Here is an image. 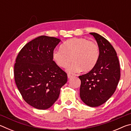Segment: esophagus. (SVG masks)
<instances>
[{
    "instance_id": "esophagus-1",
    "label": "esophagus",
    "mask_w": 131,
    "mask_h": 131,
    "mask_svg": "<svg viewBox=\"0 0 131 131\" xmlns=\"http://www.w3.org/2000/svg\"><path fill=\"white\" fill-rule=\"evenodd\" d=\"M73 77V75L71 74L70 73H68V77L69 79H70L71 77Z\"/></svg>"
}]
</instances>
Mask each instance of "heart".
Listing matches in <instances>:
<instances>
[{"instance_id":"obj_1","label":"heart","mask_w":131,"mask_h":131,"mask_svg":"<svg viewBox=\"0 0 131 131\" xmlns=\"http://www.w3.org/2000/svg\"><path fill=\"white\" fill-rule=\"evenodd\" d=\"M99 49L97 44L93 41L82 37H74L66 41L61 46V49L55 50L52 59L60 68H66L69 73L82 70L87 72L91 70L99 58Z\"/></svg>"}]
</instances>
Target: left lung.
<instances>
[{
	"instance_id": "1",
	"label": "left lung",
	"mask_w": 131,
	"mask_h": 131,
	"mask_svg": "<svg viewBox=\"0 0 131 131\" xmlns=\"http://www.w3.org/2000/svg\"><path fill=\"white\" fill-rule=\"evenodd\" d=\"M95 37L99 49V58L94 68L79 76L81 80L80 96L90 107L105 103L114 94L120 79V66L116 50L110 42L96 33Z\"/></svg>"
}]
</instances>
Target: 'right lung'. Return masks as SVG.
Listing matches in <instances>:
<instances>
[{"label":"right lung","instance_id":"right-lung-1","mask_svg":"<svg viewBox=\"0 0 131 131\" xmlns=\"http://www.w3.org/2000/svg\"><path fill=\"white\" fill-rule=\"evenodd\" d=\"M61 40L40 36L26 44L14 65L15 84L26 103L37 109L51 107L58 98L67 74L52 59V52Z\"/></svg>","mask_w":131,"mask_h":131}]
</instances>
